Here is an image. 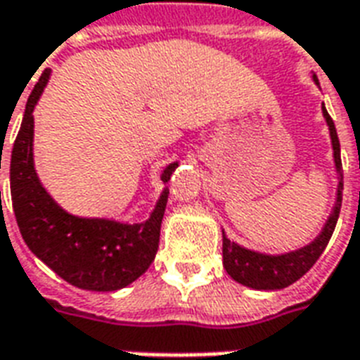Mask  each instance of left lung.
Masks as SVG:
<instances>
[{"mask_svg":"<svg viewBox=\"0 0 360 360\" xmlns=\"http://www.w3.org/2000/svg\"><path fill=\"white\" fill-rule=\"evenodd\" d=\"M314 82L318 84L316 76ZM323 117L327 121L330 134V143H333V158H335V168L338 174V188H336L335 207L330 211L329 219L319 231V236L308 243L307 246H301L297 250L284 252V254H262V252L250 250L245 246L237 245L236 240H230L222 231V262H224L226 273L239 284L252 288V290H284L288 285L304 276L312 269V265L323 254L325 246L329 243L330 236L338 222V214L342 207V191H344V174H342V158H340V141L336 134V127L330 120L329 112L321 106Z\"/></svg>","mask_w":360,"mask_h":360,"instance_id":"left-lung-1","label":"left lung"}]
</instances>
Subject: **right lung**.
<instances>
[{
	"label": "right lung",
	"mask_w": 360,
	"mask_h": 360,
	"mask_svg": "<svg viewBox=\"0 0 360 360\" xmlns=\"http://www.w3.org/2000/svg\"><path fill=\"white\" fill-rule=\"evenodd\" d=\"M44 70L33 87L11 155V196L25 245L69 284L89 291H115L132 284L155 259L160 224L168 203L164 188L151 217L140 224L112 219H86L59 207L42 186L33 162V110L48 84ZM179 164L164 168L166 185Z\"/></svg>",
	"instance_id": "1"
}]
</instances>
